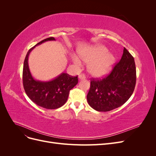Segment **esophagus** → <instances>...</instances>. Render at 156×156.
Here are the masks:
<instances>
[{
    "label": "esophagus",
    "instance_id": "esophagus-1",
    "mask_svg": "<svg viewBox=\"0 0 156 156\" xmlns=\"http://www.w3.org/2000/svg\"><path fill=\"white\" fill-rule=\"evenodd\" d=\"M85 78H86L85 75L83 74V73H81V74H80V75H79V79L80 80H82V79H85Z\"/></svg>",
    "mask_w": 156,
    "mask_h": 156
}]
</instances>
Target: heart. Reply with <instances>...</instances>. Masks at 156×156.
<instances>
[{"instance_id":"1","label":"heart","mask_w":156,"mask_h":156,"mask_svg":"<svg viewBox=\"0 0 156 156\" xmlns=\"http://www.w3.org/2000/svg\"><path fill=\"white\" fill-rule=\"evenodd\" d=\"M108 49L103 45H97L79 53V57L88 64V72L94 77H102L111 69L115 58L112 54L108 53ZM73 62L80 64L81 62L73 57Z\"/></svg>"}]
</instances>
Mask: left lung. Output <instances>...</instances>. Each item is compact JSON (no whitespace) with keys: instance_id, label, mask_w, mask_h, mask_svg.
Instances as JSON below:
<instances>
[{"instance_id":"obj_1","label":"left lung","mask_w":156,"mask_h":156,"mask_svg":"<svg viewBox=\"0 0 156 156\" xmlns=\"http://www.w3.org/2000/svg\"><path fill=\"white\" fill-rule=\"evenodd\" d=\"M135 84L134 58L124 48L120 60L115 64L109 74L101 79L91 80L87 101L97 111H112L129 100Z\"/></svg>"}]
</instances>
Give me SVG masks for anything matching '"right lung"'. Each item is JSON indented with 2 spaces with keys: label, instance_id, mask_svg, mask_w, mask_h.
Returning <instances> with one entry per match:
<instances>
[{
  "label": "right lung",
  "instance_id": "1",
  "mask_svg": "<svg viewBox=\"0 0 156 156\" xmlns=\"http://www.w3.org/2000/svg\"><path fill=\"white\" fill-rule=\"evenodd\" d=\"M51 40L55 39L53 37L46 38L28 51L23 64V84L27 95L36 105L48 109H55L66 102L70 90L78 83L77 76L73 77L62 73L50 81H37L32 77L28 63L29 54L36 45Z\"/></svg>",
  "mask_w": 156,
  "mask_h": 156
}]
</instances>
